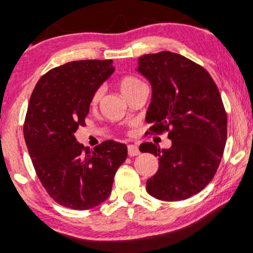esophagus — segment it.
I'll return each mask as SVG.
<instances>
[{
    "label": "esophagus",
    "instance_id": "esophagus-1",
    "mask_svg": "<svg viewBox=\"0 0 253 253\" xmlns=\"http://www.w3.org/2000/svg\"><path fill=\"white\" fill-rule=\"evenodd\" d=\"M127 150H128V156L129 157H135V156H138V154H140L139 148L136 147L135 145H128Z\"/></svg>",
    "mask_w": 253,
    "mask_h": 253
}]
</instances>
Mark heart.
<instances>
[{
  "mask_svg": "<svg viewBox=\"0 0 253 253\" xmlns=\"http://www.w3.org/2000/svg\"><path fill=\"white\" fill-rule=\"evenodd\" d=\"M142 84V82L138 80V79L128 77V78H124L123 80L120 81V84H119V86H120V90H121V93H123V95H125V94L128 92L129 89H132L133 87L138 86V84ZM101 95H102V89L100 88V89H97L96 92L93 94V97H92V105L93 106H95L96 103L99 102V100L101 99Z\"/></svg>",
  "mask_w": 253,
  "mask_h": 253,
  "instance_id": "obj_1",
  "label": "heart"
}]
</instances>
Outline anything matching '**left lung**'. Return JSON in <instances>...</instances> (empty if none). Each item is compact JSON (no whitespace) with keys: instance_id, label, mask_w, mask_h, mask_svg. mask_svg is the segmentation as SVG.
<instances>
[{"instance_id":"obj_1","label":"left lung","mask_w":253,"mask_h":253,"mask_svg":"<svg viewBox=\"0 0 253 253\" xmlns=\"http://www.w3.org/2000/svg\"><path fill=\"white\" fill-rule=\"evenodd\" d=\"M138 73L152 87L146 112L150 132L169 130L172 140L169 148L140 145L159 160L146 190L165 202L187 199L212 180L223 157L227 118L220 93L203 67L171 51L139 57Z\"/></svg>"}]
</instances>
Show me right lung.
Instances as JSON below:
<instances>
[{"label": "right lung", "instance_id": "add662e5", "mask_svg": "<svg viewBox=\"0 0 253 253\" xmlns=\"http://www.w3.org/2000/svg\"><path fill=\"white\" fill-rule=\"evenodd\" d=\"M114 71L112 60L73 61L44 74L30 96L27 148L41 184L65 208L84 211L105 202L127 158V146L120 142L108 140L90 151L75 138L93 94Z\"/></svg>", "mask_w": 253, "mask_h": 253}]
</instances>
